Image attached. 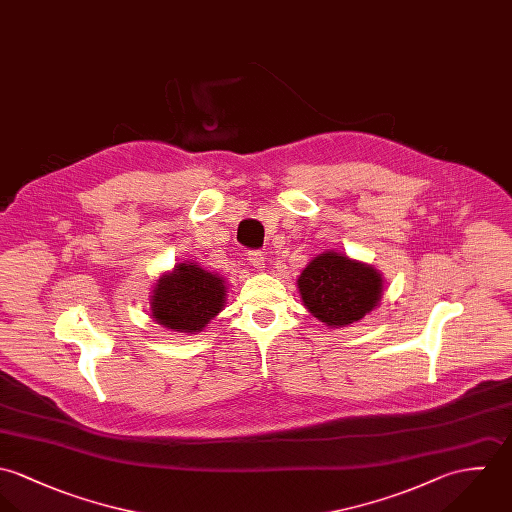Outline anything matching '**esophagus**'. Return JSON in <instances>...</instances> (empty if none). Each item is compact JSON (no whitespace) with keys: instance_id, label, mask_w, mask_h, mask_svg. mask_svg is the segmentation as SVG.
<instances>
[{"instance_id":"34e87169","label":"esophagus","mask_w":512,"mask_h":512,"mask_svg":"<svg viewBox=\"0 0 512 512\" xmlns=\"http://www.w3.org/2000/svg\"><path fill=\"white\" fill-rule=\"evenodd\" d=\"M247 261H249L255 269H259V271H263V267H265V255H263L261 251H249Z\"/></svg>"}]
</instances>
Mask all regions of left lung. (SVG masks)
<instances>
[{
    "label": "left lung",
    "instance_id": "left-lung-1",
    "mask_svg": "<svg viewBox=\"0 0 512 512\" xmlns=\"http://www.w3.org/2000/svg\"><path fill=\"white\" fill-rule=\"evenodd\" d=\"M301 299L312 316L330 328L362 320L382 299V275L366 263L336 251L316 255L303 269Z\"/></svg>",
    "mask_w": 512,
    "mask_h": 512
}]
</instances>
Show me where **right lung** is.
Returning <instances> with one entry per match:
<instances>
[{"instance_id": "right-lung-1", "label": "right lung", "mask_w": 512, "mask_h": 512, "mask_svg": "<svg viewBox=\"0 0 512 512\" xmlns=\"http://www.w3.org/2000/svg\"><path fill=\"white\" fill-rule=\"evenodd\" d=\"M225 281L196 263H178L152 291V318L176 332H202L225 305Z\"/></svg>"}]
</instances>
